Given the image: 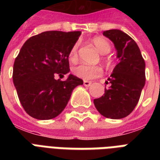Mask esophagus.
I'll return each mask as SVG.
<instances>
[{
    "label": "esophagus",
    "instance_id": "obj_1",
    "mask_svg": "<svg viewBox=\"0 0 160 160\" xmlns=\"http://www.w3.org/2000/svg\"><path fill=\"white\" fill-rule=\"evenodd\" d=\"M91 84H92V83L90 82V81H87V80H85V81H84V85L86 86V87H89Z\"/></svg>",
    "mask_w": 160,
    "mask_h": 160
}]
</instances>
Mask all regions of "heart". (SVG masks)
<instances>
[{
    "label": "heart",
    "instance_id": "1",
    "mask_svg": "<svg viewBox=\"0 0 160 160\" xmlns=\"http://www.w3.org/2000/svg\"><path fill=\"white\" fill-rule=\"evenodd\" d=\"M91 42L96 47L99 52L102 55H106L111 50V46L106 39L103 37H95L91 40ZM78 48L79 42H76L73 45L69 53V59L70 61H75L78 58ZM73 74L76 77L85 80H90L95 78H97L102 75V69L98 65H88L85 64L80 65L73 68Z\"/></svg>",
    "mask_w": 160,
    "mask_h": 160
}]
</instances>
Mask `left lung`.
Returning a JSON list of instances; mask_svg holds the SVG:
<instances>
[{"label": "left lung", "mask_w": 160, "mask_h": 160, "mask_svg": "<svg viewBox=\"0 0 160 160\" xmlns=\"http://www.w3.org/2000/svg\"><path fill=\"white\" fill-rule=\"evenodd\" d=\"M103 35L114 43L119 63L108 78L110 86L105 88L104 95L94 100V104L103 116L122 119L139 102L145 84V63L136 42L126 33L114 29Z\"/></svg>", "instance_id": "obj_1"}]
</instances>
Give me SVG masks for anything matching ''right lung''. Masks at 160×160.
Here are the masks:
<instances>
[{"label":"right lung","instance_id":"add662e5","mask_svg":"<svg viewBox=\"0 0 160 160\" xmlns=\"http://www.w3.org/2000/svg\"><path fill=\"white\" fill-rule=\"evenodd\" d=\"M81 31H51L29 38L13 66V83L25 111L35 119H51L64 110L73 90L83 80L70 74L69 53Z\"/></svg>","mask_w":160,"mask_h":160}]
</instances>
